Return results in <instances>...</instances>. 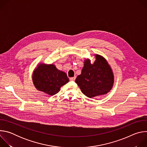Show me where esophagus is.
<instances>
[{
	"label": "esophagus",
	"mask_w": 147,
	"mask_h": 147,
	"mask_svg": "<svg viewBox=\"0 0 147 147\" xmlns=\"http://www.w3.org/2000/svg\"><path fill=\"white\" fill-rule=\"evenodd\" d=\"M76 77H71V78H70V80L71 81H74L75 80H76Z\"/></svg>",
	"instance_id": "1"
}]
</instances>
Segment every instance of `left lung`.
<instances>
[{"mask_svg":"<svg viewBox=\"0 0 147 147\" xmlns=\"http://www.w3.org/2000/svg\"><path fill=\"white\" fill-rule=\"evenodd\" d=\"M93 63L90 59L84 61L81 73L75 82L81 92L88 98L106 95L112 90L114 74L108 61L102 56L95 54Z\"/></svg>","mask_w":147,"mask_h":147,"instance_id":"1","label":"left lung"}]
</instances>
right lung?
<instances>
[{
  "mask_svg": "<svg viewBox=\"0 0 147 147\" xmlns=\"http://www.w3.org/2000/svg\"><path fill=\"white\" fill-rule=\"evenodd\" d=\"M32 80L34 87L49 95L56 94L61 87L69 81L66 73L58 70L54 64L39 63L34 70Z\"/></svg>",
  "mask_w": 147,
  "mask_h": 147,
  "instance_id": "add662e5",
  "label": "right lung"
}]
</instances>
